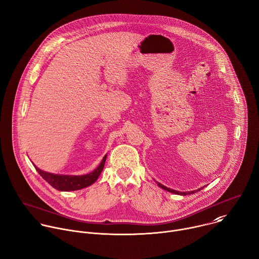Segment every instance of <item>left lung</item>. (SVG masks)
I'll use <instances>...</instances> for the list:
<instances>
[{"label": "left lung", "mask_w": 259, "mask_h": 259, "mask_svg": "<svg viewBox=\"0 0 259 259\" xmlns=\"http://www.w3.org/2000/svg\"><path fill=\"white\" fill-rule=\"evenodd\" d=\"M156 183H157V185H158L160 188H162L163 190H166V191H168V192H170V193H175V194H178V195H189V194L196 193L197 191H199L200 189H202V188H200V189H197V190H195V191H190V192H180V191H176V190H173V189H169V188H167V187L161 185V184L158 183V182H156Z\"/></svg>", "instance_id": "left-lung-1"}]
</instances>
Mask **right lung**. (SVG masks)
Here are the masks:
<instances>
[{"label": "right lung", "instance_id": "1", "mask_svg": "<svg viewBox=\"0 0 259 259\" xmlns=\"http://www.w3.org/2000/svg\"><path fill=\"white\" fill-rule=\"evenodd\" d=\"M107 155L104 156L102 162L100 165L93 170L92 173L86 174L83 176H64V175H56V174H51L48 173V171L41 170L38 167L34 165L36 170L38 171V174L55 189L59 191H74V190H79L82 188L88 187L92 184H94L101 173L103 171L105 162H106Z\"/></svg>", "mask_w": 259, "mask_h": 259}]
</instances>
